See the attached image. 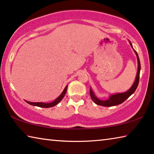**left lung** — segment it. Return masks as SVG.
<instances>
[{"label": "left lung", "mask_w": 154, "mask_h": 154, "mask_svg": "<svg viewBox=\"0 0 154 154\" xmlns=\"http://www.w3.org/2000/svg\"><path fill=\"white\" fill-rule=\"evenodd\" d=\"M129 41L130 46H131L132 48L133 49V50L134 51L135 54H136L137 58V62H138L137 69H138V70H137V76H136V78H135L134 82L133 83V84H132L131 88H130L128 90H127L126 92H122V93L115 94L110 95L109 96V97L106 99V100H100V99H99L97 96H96L94 92H93V90H92V88H91V87H90V96H91V98H92V100L94 101V103L96 104V105L104 106H112L119 105V104H122V103L124 102V101L126 100L128 98H129L130 96L135 92V90H136V89L137 88L138 85H139V82L140 63L139 58V56H138L137 52L134 49L131 42H130V41Z\"/></svg>", "instance_id": "obj_1"}]
</instances>
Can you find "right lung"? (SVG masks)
<instances>
[{"label":"right lung","mask_w":154,"mask_h":154,"mask_svg":"<svg viewBox=\"0 0 154 154\" xmlns=\"http://www.w3.org/2000/svg\"><path fill=\"white\" fill-rule=\"evenodd\" d=\"M67 88H68V85H66V86L65 87V88L63 90V92L61 93V94L60 95L58 98L55 99V100H54L53 102H51V103H41V102H40V103H33V102H29V101H27V100H25V101L27 103L29 104V105H33V106H39V107H43V108L52 107V106H54L55 105H56L57 104H58L62 100V99L64 98L65 94H66V92Z\"/></svg>","instance_id":"obj_1"}]
</instances>
